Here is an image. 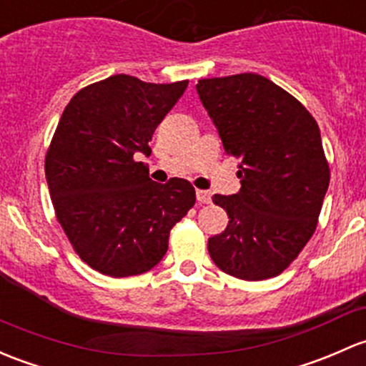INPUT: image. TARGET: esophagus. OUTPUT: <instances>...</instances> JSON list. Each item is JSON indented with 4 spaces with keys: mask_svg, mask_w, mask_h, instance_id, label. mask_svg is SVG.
<instances>
[{
    "mask_svg": "<svg viewBox=\"0 0 366 366\" xmlns=\"http://www.w3.org/2000/svg\"><path fill=\"white\" fill-rule=\"evenodd\" d=\"M196 199H198L199 205H207V203L212 202V198H210L209 191H202V189L196 191Z\"/></svg>",
    "mask_w": 366,
    "mask_h": 366,
    "instance_id": "1",
    "label": "esophagus"
}]
</instances>
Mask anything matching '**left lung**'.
Masks as SVG:
<instances>
[{
  "mask_svg": "<svg viewBox=\"0 0 366 366\" xmlns=\"http://www.w3.org/2000/svg\"><path fill=\"white\" fill-rule=\"evenodd\" d=\"M196 91L226 154L240 161V191L212 196L229 222L209 238L210 257L237 279H272L310 240L328 191L317 122L295 96L257 73L202 79Z\"/></svg>",
  "mask_w": 366,
  "mask_h": 366,
  "instance_id": "8db88e82",
  "label": "left lung"
}]
</instances>
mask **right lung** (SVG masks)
Here are the masks:
<instances>
[{
    "label": "right lung",
    "mask_w": 366,
    "mask_h": 366,
    "mask_svg": "<svg viewBox=\"0 0 366 366\" xmlns=\"http://www.w3.org/2000/svg\"><path fill=\"white\" fill-rule=\"evenodd\" d=\"M187 80L149 84L114 75L70 99L45 156L56 217L73 251L109 277L140 275L168 251L173 226L194 205L184 179L157 184L149 142Z\"/></svg>",
    "instance_id": "right-lung-1"
}]
</instances>
